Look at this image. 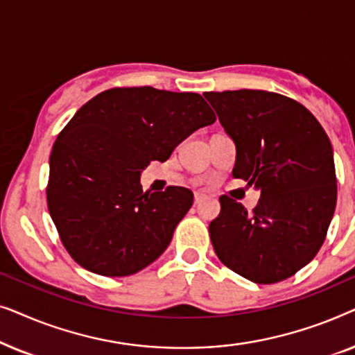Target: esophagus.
Returning <instances> with one entry per match:
<instances>
[{"label":"esophagus","instance_id":"esophagus-1","mask_svg":"<svg viewBox=\"0 0 355 355\" xmlns=\"http://www.w3.org/2000/svg\"><path fill=\"white\" fill-rule=\"evenodd\" d=\"M203 200H205V196H203V193H196V197H193V203H196V205L202 203Z\"/></svg>","mask_w":355,"mask_h":355}]
</instances>
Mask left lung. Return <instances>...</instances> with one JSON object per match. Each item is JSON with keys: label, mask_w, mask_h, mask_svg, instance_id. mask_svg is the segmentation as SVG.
I'll return each mask as SVG.
<instances>
[{"label": "left lung", "mask_w": 355, "mask_h": 355, "mask_svg": "<svg viewBox=\"0 0 355 355\" xmlns=\"http://www.w3.org/2000/svg\"><path fill=\"white\" fill-rule=\"evenodd\" d=\"M236 144L232 176L260 191L252 213L221 196L210 223L218 259L257 284L297 273L317 255L336 208L333 147L322 124L293 98L265 90L207 92Z\"/></svg>", "instance_id": "left-lung-1"}]
</instances>
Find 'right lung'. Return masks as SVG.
I'll return each mask as SVG.
<instances>
[{
	"mask_svg": "<svg viewBox=\"0 0 355 355\" xmlns=\"http://www.w3.org/2000/svg\"><path fill=\"white\" fill-rule=\"evenodd\" d=\"M216 116L202 95L153 87L105 90L82 106L50 155L48 211L62 245L101 276H129L166 250L193 193L144 192L140 173Z\"/></svg>",
	"mask_w": 355,
	"mask_h": 355,
	"instance_id": "add662e5",
	"label": "right lung"
}]
</instances>
